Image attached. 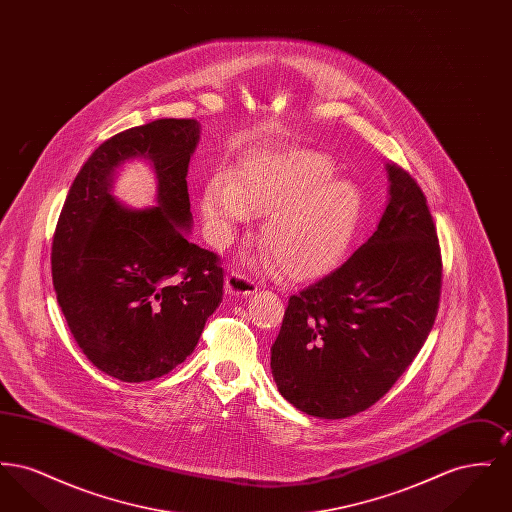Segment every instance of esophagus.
<instances>
[{
	"label": "esophagus",
	"instance_id": "34e87169",
	"mask_svg": "<svg viewBox=\"0 0 512 512\" xmlns=\"http://www.w3.org/2000/svg\"><path fill=\"white\" fill-rule=\"evenodd\" d=\"M224 292L230 297H247L257 292V284L240 272H230L224 280Z\"/></svg>",
	"mask_w": 512,
	"mask_h": 512
}]
</instances>
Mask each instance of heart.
<instances>
[{
	"label": "heart",
	"instance_id": "b5f03b06",
	"mask_svg": "<svg viewBox=\"0 0 512 512\" xmlns=\"http://www.w3.org/2000/svg\"><path fill=\"white\" fill-rule=\"evenodd\" d=\"M361 205L357 186L334 178V165L313 151L249 157L201 194V215L215 244H228L247 215H265L259 228L265 261L272 254L292 280L317 278L340 263Z\"/></svg>",
	"mask_w": 512,
	"mask_h": 512
}]
</instances>
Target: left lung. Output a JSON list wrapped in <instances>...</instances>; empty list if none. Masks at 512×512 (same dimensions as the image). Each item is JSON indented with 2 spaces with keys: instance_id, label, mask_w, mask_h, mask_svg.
Instances as JSON below:
<instances>
[{
  "instance_id": "1",
  "label": "left lung",
  "mask_w": 512,
  "mask_h": 512,
  "mask_svg": "<svg viewBox=\"0 0 512 512\" xmlns=\"http://www.w3.org/2000/svg\"><path fill=\"white\" fill-rule=\"evenodd\" d=\"M376 232L340 268L292 295L270 349L278 391L301 413L345 418L390 391L438 315L441 253L426 197L386 165Z\"/></svg>"
}]
</instances>
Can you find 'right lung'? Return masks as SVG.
Returning a JSON list of instances; mask_svg holds the SVG:
<instances>
[{
    "label": "right lung",
    "mask_w": 512,
    "mask_h": 512,
    "mask_svg": "<svg viewBox=\"0 0 512 512\" xmlns=\"http://www.w3.org/2000/svg\"><path fill=\"white\" fill-rule=\"evenodd\" d=\"M194 119H161L113 136L76 174L57 220L51 274L82 353L121 382H146L186 361L222 301V268L192 230L188 165ZM150 163L156 205L132 210L112 195L128 160Z\"/></svg>",
    "instance_id": "obj_1"
}]
</instances>
